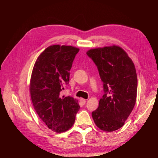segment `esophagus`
Instances as JSON below:
<instances>
[{"label": "esophagus", "instance_id": "34e87169", "mask_svg": "<svg viewBox=\"0 0 158 158\" xmlns=\"http://www.w3.org/2000/svg\"><path fill=\"white\" fill-rule=\"evenodd\" d=\"M80 101H81L82 105H85V102H86V100L83 99V98H81V99H80Z\"/></svg>", "mask_w": 158, "mask_h": 158}]
</instances>
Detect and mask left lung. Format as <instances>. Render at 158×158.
<instances>
[{
	"instance_id": "left-lung-1",
	"label": "left lung",
	"mask_w": 158,
	"mask_h": 158,
	"mask_svg": "<svg viewBox=\"0 0 158 158\" xmlns=\"http://www.w3.org/2000/svg\"><path fill=\"white\" fill-rule=\"evenodd\" d=\"M87 55L97 66L105 92L98 109L92 113L94 122L100 130L113 132L124 125L135 105L138 81L135 64L115 45L91 49Z\"/></svg>"
}]
</instances>
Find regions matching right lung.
Listing matches in <instances>:
<instances>
[{"mask_svg": "<svg viewBox=\"0 0 158 158\" xmlns=\"http://www.w3.org/2000/svg\"><path fill=\"white\" fill-rule=\"evenodd\" d=\"M79 49L73 46H49L33 67L30 93L35 110L49 129L62 133L75 123L79 110L78 100L60 96L64 84H69L70 70Z\"/></svg>", "mask_w": 158, "mask_h": 158, "instance_id": "obj_1", "label": "right lung"}]
</instances>
